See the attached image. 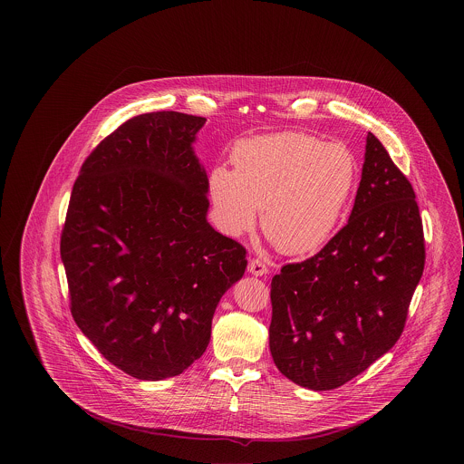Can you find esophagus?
Instances as JSON below:
<instances>
[{
  "mask_svg": "<svg viewBox=\"0 0 464 464\" xmlns=\"http://www.w3.org/2000/svg\"><path fill=\"white\" fill-rule=\"evenodd\" d=\"M248 273H252L256 276H265V275H267V266L263 261H259V259H250Z\"/></svg>",
  "mask_w": 464,
  "mask_h": 464,
  "instance_id": "obj_1",
  "label": "esophagus"
}]
</instances>
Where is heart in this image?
<instances>
[{
  "instance_id": "b5f03b06",
  "label": "heart",
  "mask_w": 464,
  "mask_h": 464,
  "mask_svg": "<svg viewBox=\"0 0 464 464\" xmlns=\"http://www.w3.org/2000/svg\"><path fill=\"white\" fill-rule=\"evenodd\" d=\"M235 170L208 174V197L222 231L242 237L263 210L266 237L290 256L329 242L356 186L353 153L303 132L243 139L233 148Z\"/></svg>"
}]
</instances>
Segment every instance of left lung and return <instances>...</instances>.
<instances>
[{
  "mask_svg": "<svg viewBox=\"0 0 464 464\" xmlns=\"http://www.w3.org/2000/svg\"><path fill=\"white\" fill-rule=\"evenodd\" d=\"M420 207L374 133L348 224L271 280L275 365L314 392L343 386L390 352L424 269Z\"/></svg>",
  "mask_w": 464,
  "mask_h": 464,
  "instance_id": "obj_1",
  "label": "left lung"
}]
</instances>
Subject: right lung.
<instances>
[{"mask_svg":"<svg viewBox=\"0 0 464 464\" xmlns=\"http://www.w3.org/2000/svg\"><path fill=\"white\" fill-rule=\"evenodd\" d=\"M207 120L133 116L85 160L61 235L71 314L125 374L161 381L205 353L246 250L208 221V177L193 151Z\"/></svg>","mask_w":464,"mask_h":464,"instance_id":"obj_1","label":"right lung"}]
</instances>
